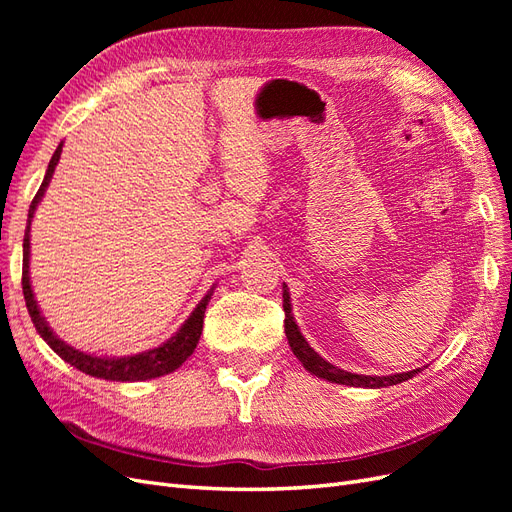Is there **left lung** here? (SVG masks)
<instances>
[{
    "label": "left lung",
    "mask_w": 512,
    "mask_h": 512,
    "mask_svg": "<svg viewBox=\"0 0 512 512\" xmlns=\"http://www.w3.org/2000/svg\"><path fill=\"white\" fill-rule=\"evenodd\" d=\"M284 312H286L284 331H286L288 344H290L294 356H297L307 371H312V374L318 378H324V380L335 382V384H346V386H363V389H382V386H393L399 382H406L412 376H416L418 371H423V369H412V371H404V374H395V376H361V374H350V371H344V369H337L329 361H324L322 356L309 348V344L305 342V337L297 329V322H294V318H292L288 290H284Z\"/></svg>",
    "instance_id": "1"
}]
</instances>
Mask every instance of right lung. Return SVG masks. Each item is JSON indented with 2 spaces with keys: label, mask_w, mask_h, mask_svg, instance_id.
<instances>
[{
  "label": "right lung",
  "mask_w": 512,
  "mask_h": 512,
  "mask_svg": "<svg viewBox=\"0 0 512 512\" xmlns=\"http://www.w3.org/2000/svg\"><path fill=\"white\" fill-rule=\"evenodd\" d=\"M59 156H61V143L53 153L49 168H46V175H44L40 190L36 192L32 205H29L27 230H25V239H23V280H21V284H23V297H25L27 312H29V316H32L36 331L40 333L44 342L61 356V359L94 378H104V380H113V382H136V380H151V378H160L164 374H170V371L181 367V363L188 361V356L194 352L198 339H200V333H203V318H205V309L211 299L213 288L205 294V299L196 305L192 316L185 320V324L177 331V335L170 337L166 344H162L160 348L141 352V354H134V356H121V359H100V356H91L81 350H74L72 346L61 342L57 335H53L49 324H46L44 318L40 316V309L36 305L32 286H29V226H32L34 211L40 203L46 185H49V181L55 173Z\"/></svg>",
  "instance_id": "1"
}]
</instances>
